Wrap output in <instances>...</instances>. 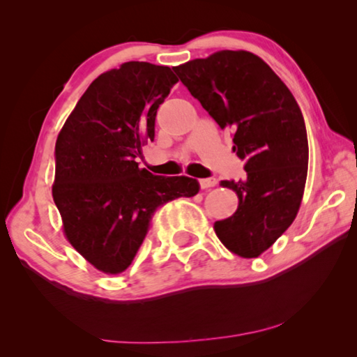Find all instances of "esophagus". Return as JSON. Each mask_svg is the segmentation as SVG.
Returning <instances> with one entry per match:
<instances>
[{
	"label": "esophagus",
	"instance_id": "obj_1",
	"mask_svg": "<svg viewBox=\"0 0 357 357\" xmlns=\"http://www.w3.org/2000/svg\"><path fill=\"white\" fill-rule=\"evenodd\" d=\"M217 185V179L215 178H206V179H200V187L202 189H211V187Z\"/></svg>",
	"mask_w": 357,
	"mask_h": 357
}]
</instances>
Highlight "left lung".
Wrapping results in <instances>:
<instances>
[{
  "label": "left lung",
  "instance_id": "1",
  "mask_svg": "<svg viewBox=\"0 0 357 357\" xmlns=\"http://www.w3.org/2000/svg\"><path fill=\"white\" fill-rule=\"evenodd\" d=\"M193 98L233 135L247 176L220 181L238 195L231 217L214 223L229 252L257 258L298 215L304 197L309 142L301 108L279 75L245 50H220L174 68Z\"/></svg>",
  "mask_w": 357,
  "mask_h": 357
}]
</instances>
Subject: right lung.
I'll use <instances>...</instances> for the list:
<instances>
[{
    "label": "right lung",
    "instance_id": "add662e5",
    "mask_svg": "<svg viewBox=\"0 0 357 357\" xmlns=\"http://www.w3.org/2000/svg\"><path fill=\"white\" fill-rule=\"evenodd\" d=\"M176 82L170 68L151 63L107 70L58 134L52 195L64 236L104 274L129 268L160 204L200 189L197 179L155 176L135 162L154 140L157 108Z\"/></svg>",
    "mask_w": 357,
    "mask_h": 357
}]
</instances>
